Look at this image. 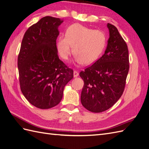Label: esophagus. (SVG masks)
<instances>
[{"instance_id":"obj_1","label":"esophagus","mask_w":149,"mask_h":149,"mask_svg":"<svg viewBox=\"0 0 149 149\" xmlns=\"http://www.w3.org/2000/svg\"><path fill=\"white\" fill-rule=\"evenodd\" d=\"M73 75H74V77H77V76H78L79 75V73L77 71L74 70L73 72Z\"/></svg>"}]
</instances>
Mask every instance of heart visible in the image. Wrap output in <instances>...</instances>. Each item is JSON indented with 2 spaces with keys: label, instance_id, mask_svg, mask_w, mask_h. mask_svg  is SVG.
<instances>
[{
  "label": "heart",
  "instance_id": "obj_1",
  "mask_svg": "<svg viewBox=\"0 0 149 149\" xmlns=\"http://www.w3.org/2000/svg\"><path fill=\"white\" fill-rule=\"evenodd\" d=\"M106 44L107 36L104 32L76 23L68 27L65 36H59L57 49L61 57L66 60L73 53V47L76 61L89 65L100 58Z\"/></svg>",
  "mask_w": 149,
  "mask_h": 149
}]
</instances>
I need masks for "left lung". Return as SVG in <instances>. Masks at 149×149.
Returning a JSON list of instances; mask_svg holds the SVG:
<instances>
[{
    "instance_id": "left-lung-1",
    "label": "left lung",
    "mask_w": 149,
    "mask_h": 149,
    "mask_svg": "<svg viewBox=\"0 0 149 149\" xmlns=\"http://www.w3.org/2000/svg\"><path fill=\"white\" fill-rule=\"evenodd\" d=\"M107 27L110 38L104 54L79 73L84 81L81 103L94 113L109 109L121 97L129 70L125 41L115 26L108 23Z\"/></svg>"
}]
</instances>
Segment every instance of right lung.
<instances>
[{
  "instance_id": "add662e5",
  "label": "right lung",
  "mask_w": 149,
  "mask_h": 149,
  "mask_svg": "<svg viewBox=\"0 0 149 149\" xmlns=\"http://www.w3.org/2000/svg\"><path fill=\"white\" fill-rule=\"evenodd\" d=\"M63 21L46 16L26 31L17 59L20 87L34 107L48 109L63 98L66 84L73 78V70L59 59L56 39Z\"/></svg>"
}]
</instances>
